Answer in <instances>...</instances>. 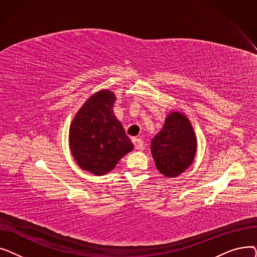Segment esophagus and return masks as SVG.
Returning <instances> with one entry per match:
<instances>
[{
    "label": "esophagus",
    "instance_id": "obj_1",
    "mask_svg": "<svg viewBox=\"0 0 257 257\" xmlns=\"http://www.w3.org/2000/svg\"><path fill=\"white\" fill-rule=\"evenodd\" d=\"M132 143L134 145V148L137 150H142L143 146H144V142L141 139H132Z\"/></svg>",
    "mask_w": 257,
    "mask_h": 257
}]
</instances>
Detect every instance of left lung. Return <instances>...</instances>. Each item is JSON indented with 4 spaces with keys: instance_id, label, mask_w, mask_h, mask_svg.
Segmentation results:
<instances>
[{
    "instance_id": "1",
    "label": "left lung",
    "mask_w": 257,
    "mask_h": 257,
    "mask_svg": "<svg viewBox=\"0 0 257 257\" xmlns=\"http://www.w3.org/2000/svg\"><path fill=\"white\" fill-rule=\"evenodd\" d=\"M196 152L197 137L191 120L179 110L170 111L151 142L157 170L166 177H177L191 167Z\"/></svg>"
}]
</instances>
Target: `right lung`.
I'll return each instance as SVG.
<instances>
[{
	"label": "right lung",
	"mask_w": 257,
	"mask_h": 257,
	"mask_svg": "<svg viewBox=\"0 0 257 257\" xmlns=\"http://www.w3.org/2000/svg\"><path fill=\"white\" fill-rule=\"evenodd\" d=\"M114 92L102 89L85 101L71 123L69 143L77 165L102 176L115 168L134 148L112 107Z\"/></svg>",
	"instance_id": "obj_1"
}]
</instances>
